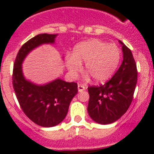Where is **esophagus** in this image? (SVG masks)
<instances>
[{"label":"esophagus","mask_w":154,"mask_h":154,"mask_svg":"<svg viewBox=\"0 0 154 154\" xmlns=\"http://www.w3.org/2000/svg\"><path fill=\"white\" fill-rule=\"evenodd\" d=\"M86 87H85L84 86H82V85H78V91H84L85 89H86Z\"/></svg>","instance_id":"34e87169"}]
</instances>
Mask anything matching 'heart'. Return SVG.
I'll use <instances>...</instances> for the list:
<instances>
[{
	"label": "heart",
	"instance_id": "heart-1",
	"mask_svg": "<svg viewBox=\"0 0 154 154\" xmlns=\"http://www.w3.org/2000/svg\"><path fill=\"white\" fill-rule=\"evenodd\" d=\"M122 51L116 44H108L99 39L82 42L74 48L73 55L66 57V65L73 75L81 70L85 63V71L95 82L106 81L119 66Z\"/></svg>",
	"mask_w": 154,
	"mask_h": 154
}]
</instances>
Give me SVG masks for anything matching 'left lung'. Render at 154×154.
<instances>
[{"instance_id": "1", "label": "left lung", "mask_w": 154, "mask_h": 154, "mask_svg": "<svg viewBox=\"0 0 154 154\" xmlns=\"http://www.w3.org/2000/svg\"><path fill=\"white\" fill-rule=\"evenodd\" d=\"M123 62L104 85L88 87V112L93 121L108 125L119 120L127 111L137 83V68L130 49L122 42Z\"/></svg>"}]
</instances>
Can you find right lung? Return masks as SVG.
I'll use <instances>...</instances> for the list:
<instances>
[{"mask_svg":"<svg viewBox=\"0 0 154 154\" xmlns=\"http://www.w3.org/2000/svg\"><path fill=\"white\" fill-rule=\"evenodd\" d=\"M57 35L38 34L24 43L12 71V86L21 109L32 122L45 127H54L66 118L70 103L78 91L77 83L57 79L43 86L33 84L24 77L21 64L32 50L42 44H52Z\"/></svg>","mask_w":154,"mask_h":154,"instance_id":"right-lung-1","label":"right lung"}]
</instances>
